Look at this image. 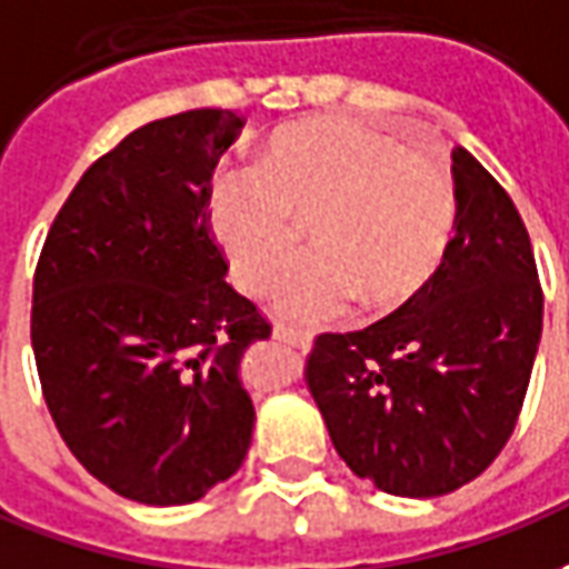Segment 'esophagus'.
Returning a JSON list of instances; mask_svg holds the SVG:
<instances>
[{"label": "esophagus", "mask_w": 569, "mask_h": 569, "mask_svg": "<svg viewBox=\"0 0 569 569\" xmlns=\"http://www.w3.org/2000/svg\"><path fill=\"white\" fill-rule=\"evenodd\" d=\"M273 339L286 341V345H292V348H308L311 345V332H305V329H292V326L277 323L273 326Z\"/></svg>", "instance_id": "esophagus-1"}]
</instances>
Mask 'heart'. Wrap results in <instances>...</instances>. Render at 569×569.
<instances>
[{
  "mask_svg": "<svg viewBox=\"0 0 569 569\" xmlns=\"http://www.w3.org/2000/svg\"><path fill=\"white\" fill-rule=\"evenodd\" d=\"M209 218L249 296L271 292L311 224L320 256L280 283L277 308L336 320L360 298L397 311L422 296L450 252L456 188L443 162L395 134L311 119L273 134L258 169L218 174Z\"/></svg>",
  "mask_w": 569,
  "mask_h": 569,
  "instance_id": "obj_1",
  "label": "heart"
}]
</instances>
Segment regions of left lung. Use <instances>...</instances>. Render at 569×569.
<instances>
[{
    "instance_id": "left-lung-1",
    "label": "left lung",
    "mask_w": 569,
    "mask_h": 569,
    "mask_svg": "<svg viewBox=\"0 0 569 569\" xmlns=\"http://www.w3.org/2000/svg\"><path fill=\"white\" fill-rule=\"evenodd\" d=\"M452 184L456 237L431 286L367 329L317 336L305 367L345 465L409 499L490 468L542 339V286L515 202L465 147H452Z\"/></svg>"
}]
</instances>
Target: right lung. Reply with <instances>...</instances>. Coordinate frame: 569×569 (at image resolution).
I'll return each mask as SVG.
<instances>
[{"instance_id":"add662e5","label":"right lung","mask_w":569,"mask_h":569,"mask_svg":"<svg viewBox=\"0 0 569 569\" xmlns=\"http://www.w3.org/2000/svg\"><path fill=\"white\" fill-rule=\"evenodd\" d=\"M233 110L153 119L94 160L33 273L42 395L91 478L144 506H188L243 465L256 407L240 381L271 323L228 283L209 224Z\"/></svg>"}]
</instances>
